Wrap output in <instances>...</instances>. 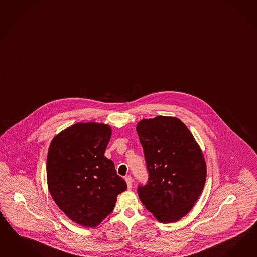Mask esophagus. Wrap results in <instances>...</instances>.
<instances>
[{
    "label": "esophagus",
    "instance_id": "obj_1",
    "mask_svg": "<svg viewBox=\"0 0 257 257\" xmlns=\"http://www.w3.org/2000/svg\"><path fill=\"white\" fill-rule=\"evenodd\" d=\"M125 181H126V183H127V187H128V189H129V190H130V189H132V177H130V176H127V177H125Z\"/></svg>",
    "mask_w": 257,
    "mask_h": 257
}]
</instances>
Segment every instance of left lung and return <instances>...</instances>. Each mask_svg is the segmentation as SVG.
Returning a JSON list of instances; mask_svg holds the SVG:
<instances>
[{
	"mask_svg": "<svg viewBox=\"0 0 257 257\" xmlns=\"http://www.w3.org/2000/svg\"><path fill=\"white\" fill-rule=\"evenodd\" d=\"M149 181L138 189L145 208L164 223L181 220L194 208L207 177L201 149L181 119L158 116L140 120Z\"/></svg>",
	"mask_w": 257,
	"mask_h": 257,
	"instance_id": "left-lung-1",
	"label": "left lung"
}]
</instances>
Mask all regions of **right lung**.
I'll list each match as a JSON object with an SVG mask.
<instances>
[{"mask_svg": "<svg viewBox=\"0 0 257 257\" xmlns=\"http://www.w3.org/2000/svg\"><path fill=\"white\" fill-rule=\"evenodd\" d=\"M111 134L109 125L77 122L56 135L49 145V193L64 214L82 226L99 225L127 189L112 160L104 156Z\"/></svg>", "mask_w": 257, "mask_h": 257, "instance_id": "add662e5", "label": "right lung"}]
</instances>
